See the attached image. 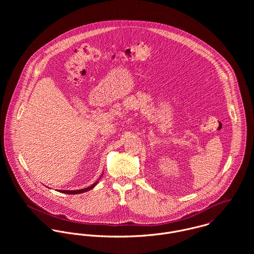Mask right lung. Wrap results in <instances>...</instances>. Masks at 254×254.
Listing matches in <instances>:
<instances>
[{
  "label": "right lung",
  "instance_id": "right-lung-1",
  "mask_svg": "<svg viewBox=\"0 0 254 254\" xmlns=\"http://www.w3.org/2000/svg\"><path fill=\"white\" fill-rule=\"evenodd\" d=\"M98 182H96L95 184H93L92 186H90V187H88V188H85V189H82V190H60V191L61 192H64V193H69V194H77V193H82V192H85V191H88V190H90L91 189H93L97 184H98Z\"/></svg>",
  "mask_w": 254,
  "mask_h": 254
}]
</instances>
